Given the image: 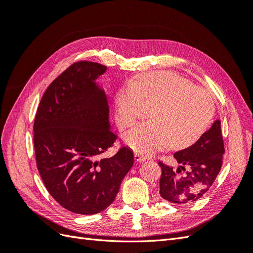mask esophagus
Segmentation results:
<instances>
[{
  "mask_svg": "<svg viewBox=\"0 0 253 253\" xmlns=\"http://www.w3.org/2000/svg\"><path fill=\"white\" fill-rule=\"evenodd\" d=\"M134 158L137 163H142V162H145V160L149 159L147 156H144L143 154H141V153H138V152L135 153Z\"/></svg>",
  "mask_w": 253,
  "mask_h": 253,
  "instance_id": "esophagus-1",
  "label": "esophagus"
}]
</instances>
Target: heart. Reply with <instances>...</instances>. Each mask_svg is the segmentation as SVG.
Segmentation results:
<instances>
[{"instance_id": "1", "label": "heart", "mask_w": 253, "mask_h": 253, "mask_svg": "<svg viewBox=\"0 0 253 253\" xmlns=\"http://www.w3.org/2000/svg\"><path fill=\"white\" fill-rule=\"evenodd\" d=\"M118 122L122 128L150 115L152 120L134 127L126 141L144 155L168 145L185 149L195 143L210 126L215 105L209 93L182 76L171 72L140 75L116 96Z\"/></svg>"}]
</instances>
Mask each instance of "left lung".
Returning a JSON list of instances; mask_svg holds the SVG:
<instances>
[{"instance_id": "left-lung-1", "label": "left lung", "mask_w": 253, "mask_h": 253, "mask_svg": "<svg viewBox=\"0 0 253 253\" xmlns=\"http://www.w3.org/2000/svg\"><path fill=\"white\" fill-rule=\"evenodd\" d=\"M225 153L220 121L216 120L191 147L176 152L177 169L163 162L159 194L176 205L193 203L203 197L218 175Z\"/></svg>"}]
</instances>
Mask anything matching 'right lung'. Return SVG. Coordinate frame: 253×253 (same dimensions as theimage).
<instances>
[{"mask_svg": "<svg viewBox=\"0 0 253 253\" xmlns=\"http://www.w3.org/2000/svg\"><path fill=\"white\" fill-rule=\"evenodd\" d=\"M106 66L78 61L53 80L34 122L37 168L49 194L66 210L96 214L116 197L134 163L121 147L110 158L117 135L110 129L109 103L95 80Z\"/></svg>", "mask_w": 253, "mask_h": 253, "instance_id": "right-lung-1", "label": "right lung"}]
</instances>
